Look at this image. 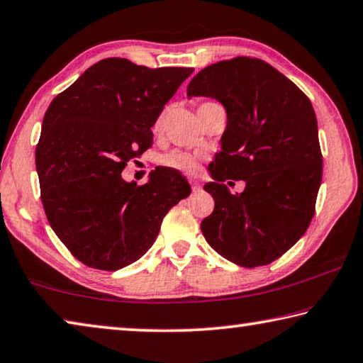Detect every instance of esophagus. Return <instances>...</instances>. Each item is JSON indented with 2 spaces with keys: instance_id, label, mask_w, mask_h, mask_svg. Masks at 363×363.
I'll use <instances>...</instances> for the list:
<instances>
[{
  "instance_id": "1",
  "label": "esophagus",
  "mask_w": 363,
  "mask_h": 363,
  "mask_svg": "<svg viewBox=\"0 0 363 363\" xmlns=\"http://www.w3.org/2000/svg\"><path fill=\"white\" fill-rule=\"evenodd\" d=\"M190 186H192V190L195 192V190H199V189H200V182H199V181H192V179H190Z\"/></svg>"
}]
</instances>
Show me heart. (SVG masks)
I'll return each instance as SVG.
<instances>
[{"label": "heart", "instance_id": "b5f03b06", "mask_svg": "<svg viewBox=\"0 0 363 363\" xmlns=\"http://www.w3.org/2000/svg\"><path fill=\"white\" fill-rule=\"evenodd\" d=\"M163 123H164V115H160L158 120L155 121V126H153L155 133L162 130ZM200 162H201V155H199V153H190V152H182V150L169 152L167 155L160 158V164H162V167L177 171V173L181 174H195L200 168Z\"/></svg>", "mask_w": 363, "mask_h": 363}]
</instances>
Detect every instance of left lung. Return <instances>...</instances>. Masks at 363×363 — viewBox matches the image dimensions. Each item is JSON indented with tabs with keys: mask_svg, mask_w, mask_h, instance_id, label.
Here are the masks:
<instances>
[{
	"mask_svg": "<svg viewBox=\"0 0 363 363\" xmlns=\"http://www.w3.org/2000/svg\"><path fill=\"white\" fill-rule=\"evenodd\" d=\"M187 96L223 104L227 126L205 190L214 210L201 220L210 247L242 267L266 266L309 227L322 182V152L312 104L291 79L261 59L233 57L192 78ZM247 186L233 196L223 182Z\"/></svg>",
	"mask_w": 363,
	"mask_h": 363,
	"instance_id": "obj_1",
	"label": "left lung"
}]
</instances>
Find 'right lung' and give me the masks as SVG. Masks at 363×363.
<instances>
[{
  "label": "right lung",
  "mask_w": 363,
  "mask_h": 363,
  "mask_svg": "<svg viewBox=\"0 0 363 363\" xmlns=\"http://www.w3.org/2000/svg\"><path fill=\"white\" fill-rule=\"evenodd\" d=\"M194 69H149L110 57L54 97L35 162L52 230L86 266L118 270L145 255L163 218L190 194L186 177L158 167L126 182V163L152 147L153 123Z\"/></svg>",
  "instance_id": "add662e5"
}]
</instances>
